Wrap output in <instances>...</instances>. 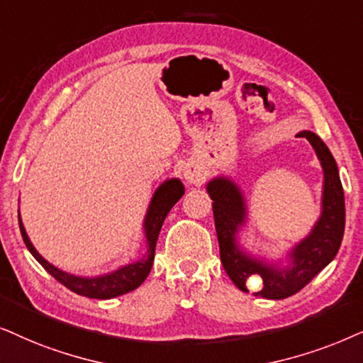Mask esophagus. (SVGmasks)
<instances>
[{"instance_id":"1","label":"esophagus","mask_w":363,"mask_h":363,"mask_svg":"<svg viewBox=\"0 0 363 363\" xmlns=\"http://www.w3.org/2000/svg\"><path fill=\"white\" fill-rule=\"evenodd\" d=\"M184 179L187 182H191V184H201L202 179H204V174L197 166H186L184 167Z\"/></svg>"}]
</instances>
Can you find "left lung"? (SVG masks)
I'll use <instances>...</instances> for the list:
<instances>
[{"label": "left lung", "instance_id": "left-lung-1", "mask_svg": "<svg viewBox=\"0 0 363 363\" xmlns=\"http://www.w3.org/2000/svg\"><path fill=\"white\" fill-rule=\"evenodd\" d=\"M315 151L322 166L320 214L306 238L298 240L279 257H265L240 242L249 224L247 199L244 191L230 176L217 174L206 184L214 211L220 262L234 286L249 292L245 284L260 275L262 287L254 296L280 301L306 287L339 252L345 229L344 189L335 159L325 143L312 131H301Z\"/></svg>", "mask_w": 363, "mask_h": 363}]
</instances>
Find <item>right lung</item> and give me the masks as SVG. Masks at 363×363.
<instances>
[{"instance_id": "obj_1", "label": "right lung", "mask_w": 363, "mask_h": 363, "mask_svg": "<svg viewBox=\"0 0 363 363\" xmlns=\"http://www.w3.org/2000/svg\"><path fill=\"white\" fill-rule=\"evenodd\" d=\"M184 196V184L181 182V179L171 177L166 179L162 184L154 191V194L149 201L146 216L143 220V234H144V242H146V252L134 262L124 264L121 267L111 270V272L99 274V275H77L66 272L56 265L43 257L38 252L35 245H33L30 235H28L24 224L21 220V214L18 212V222H19V230H21L23 240L26 244L28 250H30L33 257L55 277L57 282H61L62 286L69 289V291L79 294L88 298H99V301H106V298H114L123 296L138 289L141 284L146 280V277L151 272L152 262H154V252H156V244L159 232L164 224L169 211L172 209L174 204Z\"/></svg>"}]
</instances>
